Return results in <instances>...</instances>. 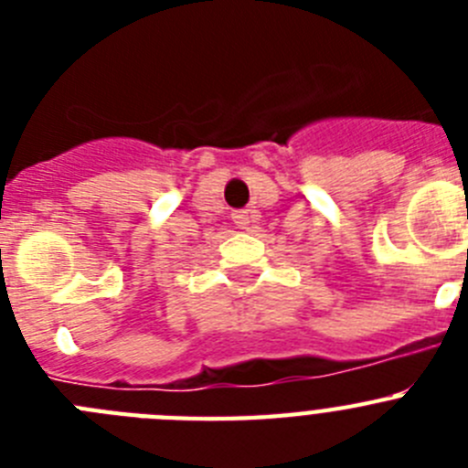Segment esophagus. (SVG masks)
Instances as JSON below:
<instances>
[{"mask_svg":"<svg viewBox=\"0 0 468 468\" xmlns=\"http://www.w3.org/2000/svg\"><path fill=\"white\" fill-rule=\"evenodd\" d=\"M231 218H234V225L241 227V229H248V225H250V213L248 210H237Z\"/></svg>","mask_w":468,"mask_h":468,"instance_id":"1","label":"esophagus"}]
</instances>
